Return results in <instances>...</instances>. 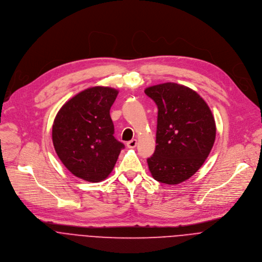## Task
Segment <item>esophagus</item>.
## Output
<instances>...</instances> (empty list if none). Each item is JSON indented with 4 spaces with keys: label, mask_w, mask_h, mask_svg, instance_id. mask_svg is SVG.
<instances>
[{
    "label": "esophagus",
    "mask_w": 262,
    "mask_h": 262,
    "mask_svg": "<svg viewBox=\"0 0 262 262\" xmlns=\"http://www.w3.org/2000/svg\"><path fill=\"white\" fill-rule=\"evenodd\" d=\"M136 145H137V140H136V139H132V140H130V141L127 142V146H128L129 148H134Z\"/></svg>",
    "instance_id": "obj_1"
}]
</instances>
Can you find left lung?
Returning <instances> with one entry per match:
<instances>
[{
    "label": "left lung",
    "mask_w": 262,
    "mask_h": 262,
    "mask_svg": "<svg viewBox=\"0 0 262 262\" xmlns=\"http://www.w3.org/2000/svg\"><path fill=\"white\" fill-rule=\"evenodd\" d=\"M144 93L158 106L157 145L147 159L151 177L166 185L185 182L212 150L216 138L213 114L195 91L182 84H156Z\"/></svg>",
    "instance_id": "obj_1"
}]
</instances>
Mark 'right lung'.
I'll return each instance as SVG.
<instances>
[{
  "mask_svg": "<svg viewBox=\"0 0 262 262\" xmlns=\"http://www.w3.org/2000/svg\"><path fill=\"white\" fill-rule=\"evenodd\" d=\"M118 94L108 86L89 88L64 104L52 125V142L60 160L86 182L105 180L125 147L114 136L110 115Z\"/></svg>",
  "mask_w": 262,
  "mask_h": 262,
  "instance_id": "add662e5",
  "label": "right lung"
}]
</instances>
